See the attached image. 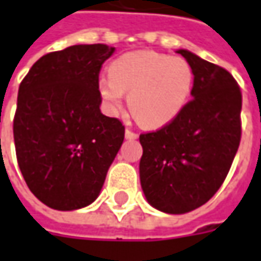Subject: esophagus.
I'll use <instances>...</instances> for the list:
<instances>
[{"mask_svg":"<svg viewBox=\"0 0 261 261\" xmlns=\"http://www.w3.org/2000/svg\"><path fill=\"white\" fill-rule=\"evenodd\" d=\"M138 137V134L137 133H134V131H131V130H125V138H128V140H134V138H137Z\"/></svg>","mask_w":261,"mask_h":261,"instance_id":"esophagus-1","label":"esophagus"}]
</instances>
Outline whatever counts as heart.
I'll return each mask as SVG.
<instances>
[{"mask_svg":"<svg viewBox=\"0 0 261 261\" xmlns=\"http://www.w3.org/2000/svg\"><path fill=\"white\" fill-rule=\"evenodd\" d=\"M108 77L98 83L107 110L118 114L128 94L133 116L145 127L170 123L186 107L194 86V71L181 57L154 51H133L116 58Z\"/></svg>","mask_w":261,"mask_h":261,"instance_id":"1","label":"heart"}]
</instances>
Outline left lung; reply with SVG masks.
I'll return each instance as SVG.
<instances>
[{
  "label": "left lung",
  "instance_id": "obj_1",
  "mask_svg": "<svg viewBox=\"0 0 261 261\" xmlns=\"http://www.w3.org/2000/svg\"><path fill=\"white\" fill-rule=\"evenodd\" d=\"M194 71L190 100L161 128L140 134V180L150 204L170 214L205 204L226 180L242 138V91L226 68L178 49Z\"/></svg>",
  "mask_w": 261,
  "mask_h": 261
}]
</instances>
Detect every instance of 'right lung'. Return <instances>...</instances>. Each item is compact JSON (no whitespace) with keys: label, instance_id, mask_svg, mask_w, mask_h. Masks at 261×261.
Masks as SVG:
<instances>
[{"label":"right lung","instance_id":"1","mask_svg":"<svg viewBox=\"0 0 261 261\" xmlns=\"http://www.w3.org/2000/svg\"><path fill=\"white\" fill-rule=\"evenodd\" d=\"M113 53L104 44L48 53L19 84L17 161L28 189L51 208L91 204L123 144V123L100 111L98 75Z\"/></svg>","mask_w":261,"mask_h":261}]
</instances>
